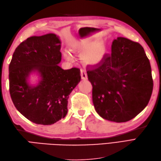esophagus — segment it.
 I'll return each instance as SVG.
<instances>
[{
    "label": "esophagus",
    "instance_id": "obj_1",
    "mask_svg": "<svg viewBox=\"0 0 161 161\" xmlns=\"http://www.w3.org/2000/svg\"><path fill=\"white\" fill-rule=\"evenodd\" d=\"M81 77L83 80H86L88 79L86 72L84 69H81Z\"/></svg>",
    "mask_w": 161,
    "mask_h": 161
}]
</instances>
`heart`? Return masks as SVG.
Returning <instances> with one entry per match:
<instances>
[{
  "label": "heart",
  "mask_w": 161,
  "mask_h": 161,
  "mask_svg": "<svg viewBox=\"0 0 161 161\" xmlns=\"http://www.w3.org/2000/svg\"><path fill=\"white\" fill-rule=\"evenodd\" d=\"M72 53L75 54H81V59L83 63L95 66L104 59L107 54V45L104 40L93 41L90 37H86L73 43L70 46ZM64 57L68 61H73L74 58L70 53L65 50Z\"/></svg>",
  "instance_id": "b5f03b06"
}]
</instances>
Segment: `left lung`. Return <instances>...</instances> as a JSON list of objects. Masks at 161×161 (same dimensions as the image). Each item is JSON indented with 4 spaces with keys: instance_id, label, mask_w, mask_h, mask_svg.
Returning <instances> with one entry per match:
<instances>
[{
    "instance_id": "obj_1",
    "label": "left lung",
    "mask_w": 161,
    "mask_h": 161,
    "mask_svg": "<svg viewBox=\"0 0 161 161\" xmlns=\"http://www.w3.org/2000/svg\"><path fill=\"white\" fill-rule=\"evenodd\" d=\"M87 75L95 109L102 118L127 122L148 104L153 90L152 69L137 42L124 37L114 39L111 53Z\"/></svg>"
}]
</instances>
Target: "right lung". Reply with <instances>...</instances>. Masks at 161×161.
<instances>
[{
    "label": "right lung",
    "instance_id": "add662e5",
    "mask_svg": "<svg viewBox=\"0 0 161 161\" xmlns=\"http://www.w3.org/2000/svg\"><path fill=\"white\" fill-rule=\"evenodd\" d=\"M61 41L55 34L33 36L16 47L9 66V93L20 114L37 125H50L66 117L69 95L81 80L80 70H64ZM33 73L36 85L29 83Z\"/></svg>",
    "mask_w": 161,
    "mask_h": 161
}]
</instances>
